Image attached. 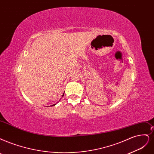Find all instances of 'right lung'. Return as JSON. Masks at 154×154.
Listing matches in <instances>:
<instances>
[{
  "label": "right lung",
  "mask_w": 154,
  "mask_h": 154,
  "mask_svg": "<svg viewBox=\"0 0 154 154\" xmlns=\"http://www.w3.org/2000/svg\"><path fill=\"white\" fill-rule=\"evenodd\" d=\"M63 96H64V93H63V95H62V97H63ZM56 104H54V105H51V106H54V105H56Z\"/></svg>",
  "instance_id": "add662e5"
}]
</instances>
